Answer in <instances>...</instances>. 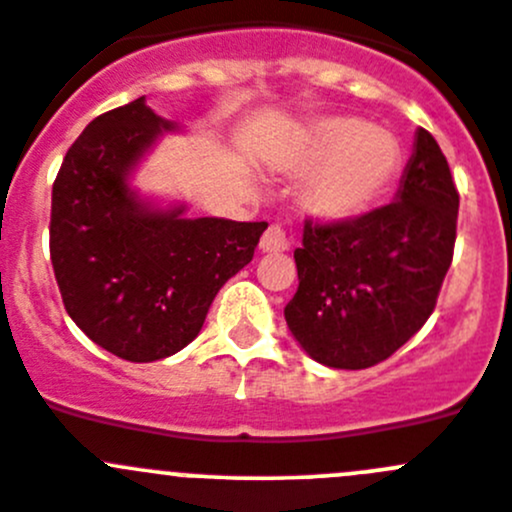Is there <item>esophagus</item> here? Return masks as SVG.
I'll list each match as a JSON object with an SVG mask.
<instances>
[{
	"label": "esophagus",
	"instance_id": "esophagus-1",
	"mask_svg": "<svg viewBox=\"0 0 512 512\" xmlns=\"http://www.w3.org/2000/svg\"><path fill=\"white\" fill-rule=\"evenodd\" d=\"M287 248H289L287 231H284L281 225H269L264 236H261V251L279 253V251H287Z\"/></svg>",
	"mask_w": 512,
	"mask_h": 512
}]
</instances>
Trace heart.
<instances>
[{"instance_id":"1","label":"heart","mask_w":512,"mask_h":512,"mask_svg":"<svg viewBox=\"0 0 512 512\" xmlns=\"http://www.w3.org/2000/svg\"><path fill=\"white\" fill-rule=\"evenodd\" d=\"M289 172L309 175L304 205L325 220L368 210L401 170V147L383 129L360 119L327 116L304 129L287 159Z\"/></svg>"}]
</instances>
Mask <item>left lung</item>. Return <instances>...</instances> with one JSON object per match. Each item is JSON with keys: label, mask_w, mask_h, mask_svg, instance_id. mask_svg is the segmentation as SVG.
<instances>
[{"label": "left lung", "mask_w": 512, "mask_h": 512, "mask_svg": "<svg viewBox=\"0 0 512 512\" xmlns=\"http://www.w3.org/2000/svg\"><path fill=\"white\" fill-rule=\"evenodd\" d=\"M457 210L447 157L419 129L391 205L335 223L304 220L299 287L284 307L304 353L327 368L363 370L409 342L437 307Z\"/></svg>", "instance_id": "left-lung-1"}]
</instances>
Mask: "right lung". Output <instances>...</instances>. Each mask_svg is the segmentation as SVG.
I'll return each instance as SVG.
<instances>
[{
    "instance_id": "add662e5",
    "label": "right lung",
    "mask_w": 512,
    "mask_h": 512,
    "mask_svg": "<svg viewBox=\"0 0 512 512\" xmlns=\"http://www.w3.org/2000/svg\"><path fill=\"white\" fill-rule=\"evenodd\" d=\"M172 129L144 96L106 111L75 139L53 185L50 261L65 309L96 345L131 363L190 345L269 228L139 200L129 175Z\"/></svg>"
}]
</instances>
